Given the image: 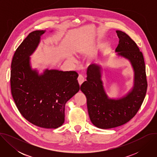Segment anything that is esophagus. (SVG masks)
Masks as SVG:
<instances>
[{
    "label": "esophagus",
    "instance_id": "esophagus-1",
    "mask_svg": "<svg viewBox=\"0 0 157 157\" xmlns=\"http://www.w3.org/2000/svg\"><path fill=\"white\" fill-rule=\"evenodd\" d=\"M78 80L79 84L81 85L84 81V76L82 74H79V76L78 78Z\"/></svg>",
    "mask_w": 157,
    "mask_h": 157
}]
</instances>
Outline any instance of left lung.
Wrapping results in <instances>:
<instances>
[{"label":"left lung","instance_id":"obj_1","mask_svg":"<svg viewBox=\"0 0 157 157\" xmlns=\"http://www.w3.org/2000/svg\"><path fill=\"white\" fill-rule=\"evenodd\" d=\"M116 32L119 41L116 52L131 62L135 71L132 90L119 99H109L101 79L100 66L94 64L88 66L86 81L81 86V90L86 97L91 121L103 129L124 125L135 116L143 103L148 86L142 53L127 34L120 30Z\"/></svg>","mask_w":157,"mask_h":157}]
</instances>
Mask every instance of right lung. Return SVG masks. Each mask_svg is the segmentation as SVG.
<instances>
[{
	"mask_svg": "<svg viewBox=\"0 0 157 157\" xmlns=\"http://www.w3.org/2000/svg\"><path fill=\"white\" fill-rule=\"evenodd\" d=\"M43 30L31 32L17 48L11 63V93L20 113L35 125L56 128L64 122L65 104L79 89L75 71L47 70L38 75L30 66L29 56Z\"/></svg>",
	"mask_w": 157,
	"mask_h": 157,
	"instance_id": "1",
	"label": "right lung"
}]
</instances>
